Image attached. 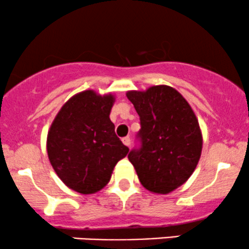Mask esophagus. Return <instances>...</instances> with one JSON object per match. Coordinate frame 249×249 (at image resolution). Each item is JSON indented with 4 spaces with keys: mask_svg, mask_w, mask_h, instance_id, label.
Returning a JSON list of instances; mask_svg holds the SVG:
<instances>
[{
    "mask_svg": "<svg viewBox=\"0 0 249 249\" xmlns=\"http://www.w3.org/2000/svg\"><path fill=\"white\" fill-rule=\"evenodd\" d=\"M122 142H123V144L126 145V146H130V144H131L130 137H124V138L122 139Z\"/></svg>",
    "mask_w": 249,
    "mask_h": 249,
    "instance_id": "esophagus-1",
    "label": "esophagus"
}]
</instances>
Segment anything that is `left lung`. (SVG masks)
<instances>
[{
	"instance_id": "obj_1",
	"label": "left lung",
	"mask_w": 249,
	"mask_h": 249,
	"mask_svg": "<svg viewBox=\"0 0 249 249\" xmlns=\"http://www.w3.org/2000/svg\"><path fill=\"white\" fill-rule=\"evenodd\" d=\"M126 97L142 125V147L131 151L128 160L147 191L171 193L192 176L201 156L202 134L196 113L168 85L127 91Z\"/></svg>"
}]
</instances>
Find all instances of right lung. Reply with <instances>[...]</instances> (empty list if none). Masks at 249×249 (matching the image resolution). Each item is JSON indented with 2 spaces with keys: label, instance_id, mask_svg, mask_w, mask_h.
I'll list each match as a JSON object with an SVG mask.
<instances>
[{
  "label": "right lung",
  "instance_id": "add662e5",
  "mask_svg": "<svg viewBox=\"0 0 249 249\" xmlns=\"http://www.w3.org/2000/svg\"><path fill=\"white\" fill-rule=\"evenodd\" d=\"M116 98L93 90L76 93L58 111L47 137L51 166L72 191L93 194L107 186L128 147L116 136L110 112Z\"/></svg>",
  "mask_w": 249,
  "mask_h": 249
}]
</instances>
